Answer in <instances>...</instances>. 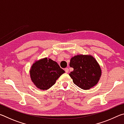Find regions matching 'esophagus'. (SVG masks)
Returning a JSON list of instances; mask_svg holds the SVG:
<instances>
[{
  "label": "esophagus",
  "instance_id": "esophagus-1",
  "mask_svg": "<svg viewBox=\"0 0 124 124\" xmlns=\"http://www.w3.org/2000/svg\"><path fill=\"white\" fill-rule=\"evenodd\" d=\"M64 70H65V72L66 73H68L69 72V69L68 68H66L64 69Z\"/></svg>",
  "mask_w": 124,
  "mask_h": 124
}]
</instances>
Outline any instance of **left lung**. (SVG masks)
Returning a JSON list of instances; mask_svg holds the SVG:
<instances>
[{
	"mask_svg": "<svg viewBox=\"0 0 124 124\" xmlns=\"http://www.w3.org/2000/svg\"><path fill=\"white\" fill-rule=\"evenodd\" d=\"M70 66L74 69L70 73L74 84L83 90L97 85L102 74L100 66L91 55L78 54L71 58Z\"/></svg>",
	"mask_w": 124,
	"mask_h": 124,
	"instance_id": "obj_1",
	"label": "left lung"
}]
</instances>
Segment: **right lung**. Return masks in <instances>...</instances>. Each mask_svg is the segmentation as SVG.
I'll list each match as a JSON object with an SVG mask.
<instances>
[{
  "instance_id": "obj_1",
  "label": "right lung",
  "mask_w": 124,
  "mask_h": 124,
  "mask_svg": "<svg viewBox=\"0 0 124 124\" xmlns=\"http://www.w3.org/2000/svg\"><path fill=\"white\" fill-rule=\"evenodd\" d=\"M57 63L47 57L35 61L29 70L31 80L38 89L46 90L64 73Z\"/></svg>"
}]
</instances>
